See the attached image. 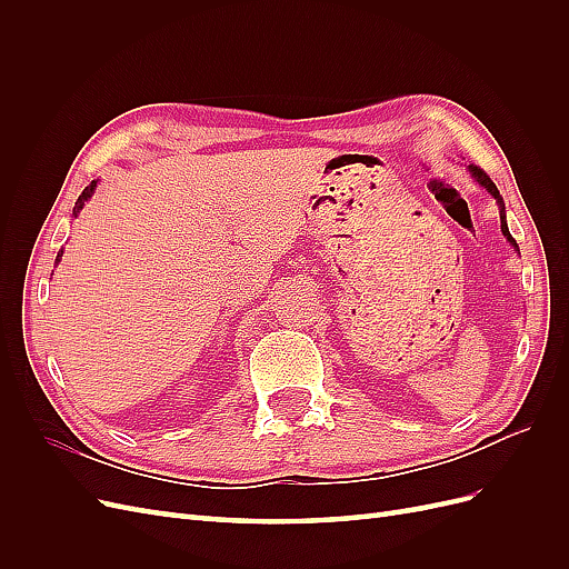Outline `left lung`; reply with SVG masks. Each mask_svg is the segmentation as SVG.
<instances>
[{"label": "left lung", "instance_id": "1", "mask_svg": "<svg viewBox=\"0 0 569 569\" xmlns=\"http://www.w3.org/2000/svg\"><path fill=\"white\" fill-rule=\"evenodd\" d=\"M470 168V173H472V178L481 184V187H485V189H489V194L496 199V203H498V211H501V230H503V237L508 239V242L515 247V249H518V244H515V239H512V234L508 232V222H506V203H503V197L501 194H498V187L491 182V178L485 173V170H481L479 166H468Z\"/></svg>", "mask_w": 569, "mask_h": 569}]
</instances>
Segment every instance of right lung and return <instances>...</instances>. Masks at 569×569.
I'll list each match as a JSON object with an SVG mask.
<instances>
[{
  "label": "right lung",
  "instance_id": "right-lung-1",
  "mask_svg": "<svg viewBox=\"0 0 569 569\" xmlns=\"http://www.w3.org/2000/svg\"><path fill=\"white\" fill-rule=\"evenodd\" d=\"M94 187H97V180H92V184H88L82 189V194L78 197V201H76V206H73V216H78L80 211H82V206H84V201H88L92 194H94ZM63 253V251H61ZM59 253V256H61ZM59 256H57V261H59Z\"/></svg>",
  "mask_w": 569,
  "mask_h": 569
}]
</instances>
